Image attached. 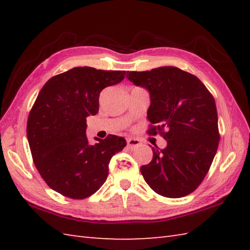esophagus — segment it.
<instances>
[{
    "instance_id": "esophagus-1",
    "label": "esophagus",
    "mask_w": 250,
    "mask_h": 250,
    "mask_svg": "<svg viewBox=\"0 0 250 250\" xmlns=\"http://www.w3.org/2000/svg\"><path fill=\"white\" fill-rule=\"evenodd\" d=\"M126 145H128L129 149L133 150L135 147L141 145V142L137 139H128V140H126Z\"/></svg>"
}]
</instances>
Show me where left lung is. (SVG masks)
<instances>
[{"mask_svg":"<svg viewBox=\"0 0 250 250\" xmlns=\"http://www.w3.org/2000/svg\"><path fill=\"white\" fill-rule=\"evenodd\" d=\"M126 78L150 93L148 133L167 146L152 148V160L141 167L149 187L166 198L190 194L203 182L219 145L215 99L200 79L175 66L128 72Z\"/></svg>","mask_w":250,"mask_h":250,"instance_id":"1","label":"left lung"}]
</instances>
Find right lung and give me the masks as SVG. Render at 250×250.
I'll return each mask as SVG.
<instances>
[{
	"label": "right lung",
	"instance_id": "1",
	"mask_svg": "<svg viewBox=\"0 0 250 250\" xmlns=\"http://www.w3.org/2000/svg\"><path fill=\"white\" fill-rule=\"evenodd\" d=\"M125 71L78 66L51 77L30 110L26 136L33 162L49 187L66 198L83 200L101 188L111 157L126 145L109 134L90 145L87 117L99 111V97L119 83Z\"/></svg>",
	"mask_w": 250,
	"mask_h": 250
}]
</instances>
